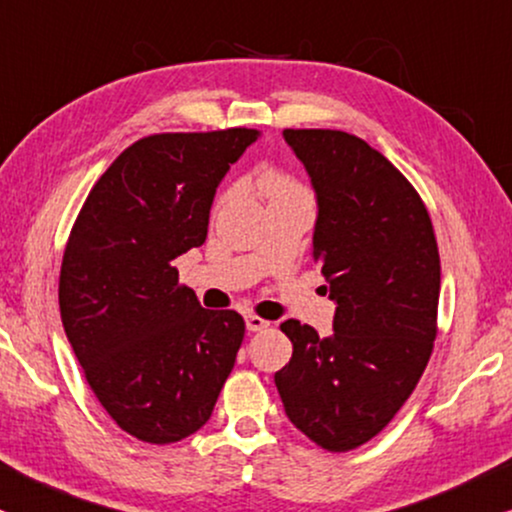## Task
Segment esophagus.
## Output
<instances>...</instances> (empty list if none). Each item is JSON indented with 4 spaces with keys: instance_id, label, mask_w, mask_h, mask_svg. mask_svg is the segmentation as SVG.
I'll list each match as a JSON object with an SVG mask.
<instances>
[{
    "instance_id": "obj_1",
    "label": "esophagus",
    "mask_w": 512,
    "mask_h": 512,
    "mask_svg": "<svg viewBox=\"0 0 512 512\" xmlns=\"http://www.w3.org/2000/svg\"><path fill=\"white\" fill-rule=\"evenodd\" d=\"M245 327H248V332H262L269 327V320L255 316V313H248V316H245Z\"/></svg>"
}]
</instances>
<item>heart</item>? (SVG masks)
<instances>
[{
  "label": "heart",
  "instance_id": "obj_1",
  "mask_svg": "<svg viewBox=\"0 0 512 512\" xmlns=\"http://www.w3.org/2000/svg\"><path fill=\"white\" fill-rule=\"evenodd\" d=\"M260 182H262V189L271 196V199H278V196L304 194V189L299 187L297 182H292L285 175H278V173H264L260 177Z\"/></svg>",
  "mask_w": 512,
  "mask_h": 512
}]
</instances>
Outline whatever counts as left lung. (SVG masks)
Returning <instances> with one entry per match:
<instances>
[{
	"instance_id": "obj_1",
	"label": "left lung",
	"mask_w": 512,
	"mask_h": 512,
	"mask_svg": "<svg viewBox=\"0 0 512 512\" xmlns=\"http://www.w3.org/2000/svg\"><path fill=\"white\" fill-rule=\"evenodd\" d=\"M316 192L313 262L337 304L332 335L285 320L290 363L274 374L306 438L349 452L384 431L426 370L435 342L440 255L424 201L365 140L283 131Z\"/></svg>"
}]
</instances>
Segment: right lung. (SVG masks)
Segmentation results:
<instances>
[{
    "instance_id": "1",
    "label": "right lung",
    "mask_w": 512,
    "mask_h": 512,
    "mask_svg": "<svg viewBox=\"0 0 512 512\" xmlns=\"http://www.w3.org/2000/svg\"><path fill=\"white\" fill-rule=\"evenodd\" d=\"M260 131L149 135L109 166L74 222L60 267V318L109 417L152 445L206 426L245 323L177 283L175 257L208 236L231 163Z\"/></svg>"
}]
</instances>
